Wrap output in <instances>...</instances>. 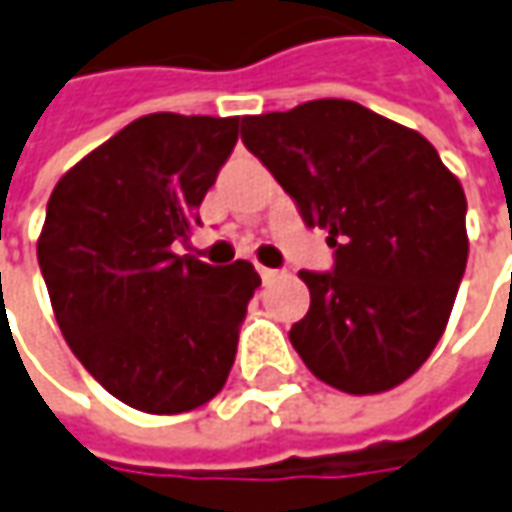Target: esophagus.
Returning <instances> with one entry per match:
<instances>
[{
  "mask_svg": "<svg viewBox=\"0 0 512 512\" xmlns=\"http://www.w3.org/2000/svg\"><path fill=\"white\" fill-rule=\"evenodd\" d=\"M257 275H260V280H263V283H269V280L278 278V269H269V266H257Z\"/></svg>",
  "mask_w": 512,
  "mask_h": 512,
  "instance_id": "34e87169",
  "label": "esophagus"
}]
</instances>
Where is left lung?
<instances>
[{"mask_svg":"<svg viewBox=\"0 0 512 512\" xmlns=\"http://www.w3.org/2000/svg\"><path fill=\"white\" fill-rule=\"evenodd\" d=\"M240 137L326 229L332 272H300L309 312L289 329L323 384L398 387L444 335L467 266V197L418 131L352 100H312L240 120Z\"/></svg>","mask_w":512,"mask_h":512,"instance_id":"obj_1","label":"left lung"}]
</instances>
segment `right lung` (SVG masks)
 Returning a JSON list of instances; mask_svg holds the SVG:
<instances>
[{
	"instance_id": "1",
	"label": "right lung",
	"mask_w": 512,
	"mask_h": 512,
	"mask_svg": "<svg viewBox=\"0 0 512 512\" xmlns=\"http://www.w3.org/2000/svg\"><path fill=\"white\" fill-rule=\"evenodd\" d=\"M240 117L148 114L71 168L36 243L56 323L102 387L134 410L177 415L223 389L246 306L249 260L177 255L237 143Z\"/></svg>"
}]
</instances>
